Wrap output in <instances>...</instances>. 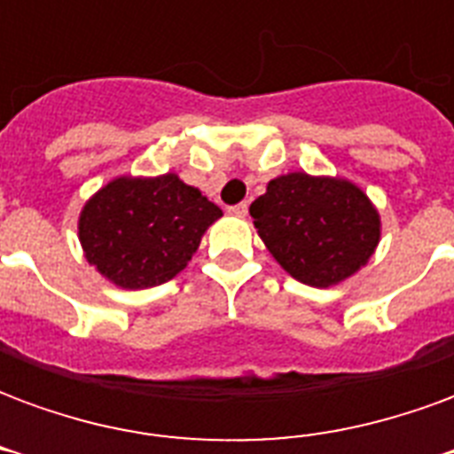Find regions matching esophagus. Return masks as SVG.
<instances>
[{
    "instance_id": "34e87169",
    "label": "esophagus",
    "mask_w": 454,
    "mask_h": 454,
    "mask_svg": "<svg viewBox=\"0 0 454 454\" xmlns=\"http://www.w3.org/2000/svg\"><path fill=\"white\" fill-rule=\"evenodd\" d=\"M228 214H233V216H247V201H240V204H236V207L228 208Z\"/></svg>"
}]
</instances>
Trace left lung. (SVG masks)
Masks as SVG:
<instances>
[{
    "label": "left lung",
    "mask_w": 454,
    "mask_h": 454,
    "mask_svg": "<svg viewBox=\"0 0 454 454\" xmlns=\"http://www.w3.org/2000/svg\"><path fill=\"white\" fill-rule=\"evenodd\" d=\"M250 216L277 262L318 289L340 285L367 265L381 238L380 211L340 177L279 175L250 204Z\"/></svg>",
    "instance_id": "obj_1"
}]
</instances>
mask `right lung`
Here are the masks:
<instances>
[{
  "label": "right lung",
  "mask_w": 454,
  "mask_h": 454,
  "mask_svg": "<svg viewBox=\"0 0 454 454\" xmlns=\"http://www.w3.org/2000/svg\"><path fill=\"white\" fill-rule=\"evenodd\" d=\"M223 216L175 172L112 179L87 199L77 221L84 257L121 289H148L179 275L207 228Z\"/></svg>",
  "instance_id": "right-lung-1"
}]
</instances>
